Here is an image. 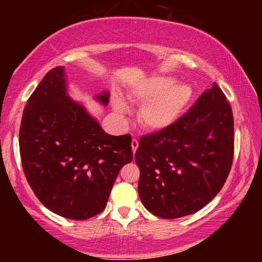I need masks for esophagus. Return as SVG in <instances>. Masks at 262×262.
Masks as SVG:
<instances>
[{
	"label": "esophagus",
	"instance_id": "esophagus-1",
	"mask_svg": "<svg viewBox=\"0 0 262 262\" xmlns=\"http://www.w3.org/2000/svg\"><path fill=\"white\" fill-rule=\"evenodd\" d=\"M139 148V140L137 139H133L132 140V149H133V152H136V149Z\"/></svg>",
	"mask_w": 262,
	"mask_h": 262
}]
</instances>
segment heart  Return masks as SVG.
Here are the masks:
<instances>
[{"label":"heart","instance_id":"heart-1","mask_svg":"<svg viewBox=\"0 0 262 262\" xmlns=\"http://www.w3.org/2000/svg\"><path fill=\"white\" fill-rule=\"evenodd\" d=\"M193 97V88L184 82L177 83V78L171 75L150 77L128 95L129 99L142 103L139 122L151 132L167 129L178 121L192 103ZM112 106L120 115L128 112V105L119 97L112 99Z\"/></svg>","mask_w":262,"mask_h":262}]
</instances>
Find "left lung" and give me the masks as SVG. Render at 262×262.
I'll use <instances>...</instances> for the list:
<instances>
[{
	"instance_id": "8db88e82",
	"label": "left lung",
	"mask_w": 262,
	"mask_h": 262,
	"mask_svg": "<svg viewBox=\"0 0 262 262\" xmlns=\"http://www.w3.org/2000/svg\"><path fill=\"white\" fill-rule=\"evenodd\" d=\"M233 149L232 111L214 83L171 127L141 137L135 161L143 206L166 220L202 209L223 187Z\"/></svg>"
}]
</instances>
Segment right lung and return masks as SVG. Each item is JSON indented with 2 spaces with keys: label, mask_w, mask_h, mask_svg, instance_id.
Masks as SVG:
<instances>
[{
  "label": "right lung",
  "mask_w": 262,
  "mask_h": 262,
  "mask_svg": "<svg viewBox=\"0 0 262 262\" xmlns=\"http://www.w3.org/2000/svg\"><path fill=\"white\" fill-rule=\"evenodd\" d=\"M96 100L106 106L107 91ZM21 165L43 206L70 220L103 211L121 167L133 159L130 135L105 133L67 92L64 67L48 72L28 100L19 129Z\"/></svg>",
  "instance_id": "add662e5"
}]
</instances>
